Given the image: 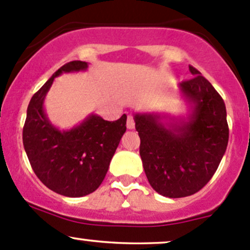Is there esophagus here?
Segmentation results:
<instances>
[{
	"mask_svg": "<svg viewBox=\"0 0 250 250\" xmlns=\"http://www.w3.org/2000/svg\"><path fill=\"white\" fill-rule=\"evenodd\" d=\"M135 127V122H134L133 115H128L127 117V128L128 129H134Z\"/></svg>",
	"mask_w": 250,
	"mask_h": 250,
	"instance_id": "esophagus-1",
	"label": "esophagus"
}]
</instances>
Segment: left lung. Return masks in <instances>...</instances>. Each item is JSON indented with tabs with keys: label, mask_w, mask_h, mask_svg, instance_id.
I'll return each mask as SVG.
<instances>
[{
	"label": "left lung",
	"mask_w": 250,
	"mask_h": 250,
	"mask_svg": "<svg viewBox=\"0 0 250 250\" xmlns=\"http://www.w3.org/2000/svg\"><path fill=\"white\" fill-rule=\"evenodd\" d=\"M179 89L192 114L188 121L164 125L156 114H135L140 155L147 179L158 193L182 198L202 190L226 153L229 127L223 98L197 68Z\"/></svg>",
	"instance_id": "obj_1"
}]
</instances>
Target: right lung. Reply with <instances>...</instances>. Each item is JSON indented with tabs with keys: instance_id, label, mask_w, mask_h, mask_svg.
<instances>
[{
	"instance_id": "add662e5",
	"label": "right lung",
	"mask_w": 250,
	"mask_h": 250,
	"mask_svg": "<svg viewBox=\"0 0 250 250\" xmlns=\"http://www.w3.org/2000/svg\"><path fill=\"white\" fill-rule=\"evenodd\" d=\"M86 68L87 62L81 60L60 67L33 95L22 131L23 147L34 173L49 190L66 197H83L100 188L127 129L125 114L112 122L92 114L77 127L62 131L48 121L43 100L54 78Z\"/></svg>"
}]
</instances>
